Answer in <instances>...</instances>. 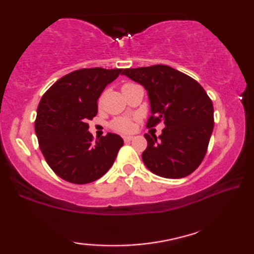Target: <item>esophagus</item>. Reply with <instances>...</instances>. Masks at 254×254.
Wrapping results in <instances>:
<instances>
[{
  "label": "esophagus",
  "mask_w": 254,
  "mask_h": 254,
  "mask_svg": "<svg viewBox=\"0 0 254 254\" xmlns=\"http://www.w3.org/2000/svg\"><path fill=\"white\" fill-rule=\"evenodd\" d=\"M134 139V136H124V141L125 142H130Z\"/></svg>",
  "instance_id": "34e87169"
}]
</instances>
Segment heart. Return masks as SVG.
I'll list each match as a JSON object with an SVG mask.
<instances>
[{"mask_svg":"<svg viewBox=\"0 0 254 254\" xmlns=\"http://www.w3.org/2000/svg\"><path fill=\"white\" fill-rule=\"evenodd\" d=\"M126 84H129V82L125 83L124 86H126ZM102 100L103 97L100 98V104L102 103ZM110 126H111L112 129H115L116 131H119V133H129V131L134 129L133 121H131L129 118H126V117H118V118L113 119L111 121V124H110Z\"/></svg>","mask_w":254,"mask_h":254,"instance_id":"b5f03b06","label":"heart"}]
</instances>
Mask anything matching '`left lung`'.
Instances as JSON below:
<instances>
[{
  "mask_svg": "<svg viewBox=\"0 0 254 254\" xmlns=\"http://www.w3.org/2000/svg\"><path fill=\"white\" fill-rule=\"evenodd\" d=\"M121 74L148 91L151 116L146 127L164 123L157 138L145 134L143 163L154 174L181 179L203 161L214 127L213 103L196 80L167 65L125 68Z\"/></svg>",
  "mask_w": 254,
  "mask_h": 254,
  "instance_id": "left-lung-1",
  "label": "left lung"
}]
</instances>
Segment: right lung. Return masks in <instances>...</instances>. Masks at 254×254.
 <instances>
[{
  "label": "right lung",
  "instance_id": "right-lung-1",
  "mask_svg": "<svg viewBox=\"0 0 254 254\" xmlns=\"http://www.w3.org/2000/svg\"><path fill=\"white\" fill-rule=\"evenodd\" d=\"M121 68H81L57 80L38 106L35 133L51 170L65 181L86 185L96 181L115 163L124 139L108 133L96 139L88 121L97 115V100L118 78Z\"/></svg>",
  "mask_w": 254,
  "mask_h": 254
}]
</instances>
